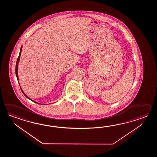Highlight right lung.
<instances>
[{
    "instance_id": "1",
    "label": "right lung",
    "mask_w": 157,
    "mask_h": 157,
    "mask_svg": "<svg viewBox=\"0 0 157 157\" xmlns=\"http://www.w3.org/2000/svg\"><path fill=\"white\" fill-rule=\"evenodd\" d=\"M22 46L21 47L20 51V54H19V56L18 57V59H17V62H16V77H17V80L18 81V63H19V61H20V56H21V52H22ZM19 85H20V83H19ZM21 87V86H20ZM21 89L22 90V93L24 94V95L25 96V97L27 98L28 99H29L30 100H31V101H33V102H35V103H36L39 104H42L38 103H37L36 101H35L34 100H32L31 99H30L29 97H27L26 95L25 94V93L24 92V91L22 90V89H21Z\"/></svg>"
}]
</instances>
